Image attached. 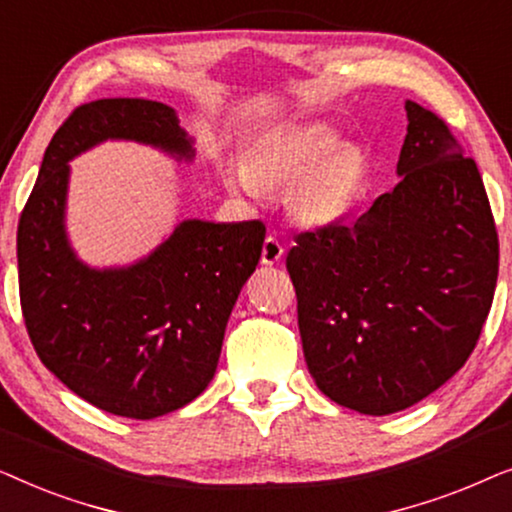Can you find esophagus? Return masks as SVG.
<instances>
[{
	"instance_id": "1",
	"label": "esophagus",
	"mask_w": 512,
	"mask_h": 512,
	"mask_svg": "<svg viewBox=\"0 0 512 512\" xmlns=\"http://www.w3.org/2000/svg\"><path fill=\"white\" fill-rule=\"evenodd\" d=\"M282 256H284V244L279 242L275 235L265 237L263 251H261V261H263L265 265H275V263L282 261Z\"/></svg>"
}]
</instances>
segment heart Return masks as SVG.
<instances>
[{"label": "heart", "mask_w": 512, "mask_h": 512, "mask_svg": "<svg viewBox=\"0 0 512 512\" xmlns=\"http://www.w3.org/2000/svg\"><path fill=\"white\" fill-rule=\"evenodd\" d=\"M368 160L361 149L340 144L328 123H289L254 142L247 167L230 174V184L247 193L258 186L289 184V209L307 226H326L352 212L366 188Z\"/></svg>", "instance_id": "obj_1"}]
</instances>
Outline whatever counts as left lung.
<instances>
[{
    "instance_id": "8db88e82",
    "label": "left lung",
    "mask_w": 512,
    "mask_h": 512,
    "mask_svg": "<svg viewBox=\"0 0 512 512\" xmlns=\"http://www.w3.org/2000/svg\"><path fill=\"white\" fill-rule=\"evenodd\" d=\"M405 111L394 191L354 223L298 233L286 256L307 370L331 401L377 417L464 366L499 275L478 165L443 118L410 100Z\"/></svg>"
}]
</instances>
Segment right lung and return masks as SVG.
Returning <instances> with one entry per match:
<instances>
[{
    "label": "right lung",
    "instance_id": "right-lung-1",
    "mask_svg": "<svg viewBox=\"0 0 512 512\" xmlns=\"http://www.w3.org/2000/svg\"><path fill=\"white\" fill-rule=\"evenodd\" d=\"M104 139L193 158L163 102L109 97L76 107L48 144L18 221L20 307L34 352L67 389L111 415L153 419L212 382L265 223L191 219L130 268H88L65 233L67 163Z\"/></svg>",
    "mask_w": 512,
    "mask_h": 512
}]
</instances>
